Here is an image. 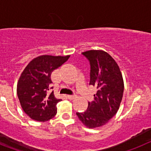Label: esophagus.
Here are the masks:
<instances>
[{"label": "esophagus", "instance_id": "obj_1", "mask_svg": "<svg viewBox=\"0 0 151 151\" xmlns=\"http://www.w3.org/2000/svg\"><path fill=\"white\" fill-rule=\"evenodd\" d=\"M68 99L73 100L76 98V96L75 95H68Z\"/></svg>", "mask_w": 151, "mask_h": 151}]
</instances>
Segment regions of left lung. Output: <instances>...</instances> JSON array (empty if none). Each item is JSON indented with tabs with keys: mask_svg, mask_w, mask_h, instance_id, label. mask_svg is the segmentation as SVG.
<instances>
[{
	"mask_svg": "<svg viewBox=\"0 0 151 151\" xmlns=\"http://www.w3.org/2000/svg\"><path fill=\"white\" fill-rule=\"evenodd\" d=\"M91 64L90 83L97 87L93 101L88 102L84 112L77 113L78 118L88 128L104 126L116 114L122 101L124 84L122 73L114 59L101 50L82 53Z\"/></svg>",
	"mask_w": 151,
	"mask_h": 151,
	"instance_id": "1",
	"label": "left lung"
}]
</instances>
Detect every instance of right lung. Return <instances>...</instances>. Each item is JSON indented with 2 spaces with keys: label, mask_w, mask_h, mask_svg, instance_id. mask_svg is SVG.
Instances as JSON below:
<instances>
[{
  "label": "right lung",
  "mask_w": 151,
  "mask_h": 151,
  "mask_svg": "<svg viewBox=\"0 0 151 151\" xmlns=\"http://www.w3.org/2000/svg\"><path fill=\"white\" fill-rule=\"evenodd\" d=\"M67 56L41 55L34 58L21 73L17 93L23 111L32 120L47 121L57 114V104L62 101L50 93L53 70L65 63Z\"/></svg>",
  "instance_id": "add662e5"
}]
</instances>
